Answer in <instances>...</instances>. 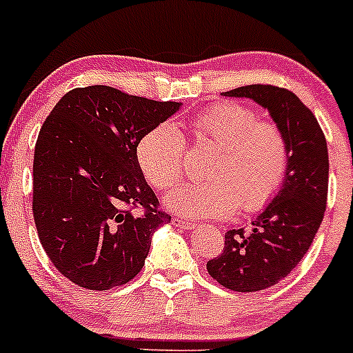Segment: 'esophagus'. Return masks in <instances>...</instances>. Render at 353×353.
<instances>
[{
    "mask_svg": "<svg viewBox=\"0 0 353 353\" xmlns=\"http://www.w3.org/2000/svg\"><path fill=\"white\" fill-rule=\"evenodd\" d=\"M172 225H176V228L179 229H184V230H190L196 228V224L194 222H189V221H182V219H177V217H172Z\"/></svg>",
    "mask_w": 353,
    "mask_h": 353,
    "instance_id": "1",
    "label": "esophagus"
}]
</instances>
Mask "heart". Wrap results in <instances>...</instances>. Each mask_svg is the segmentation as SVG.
I'll return each instance as SVG.
<instances>
[{"label":"heart","instance_id":"obj_1","mask_svg":"<svg viewBox=\"0 0 353 353\" xmlns=\"http://www.w3.org/2000/svg\"><path fill=\"white\" fill-rule=\"evenodd\" d=\"M197 144L219 154L204 172L208 182L171 190L165 205L190 219H224L237 209L259 212L277 196L290 161L287 136L275 123L241 103H217L190 119ZM136 159L144 179L157 190L172 188L184 174L185 139L174 123L154 125L141 137Z\"/></svg>","mask_w":353,"mask_h":353}]
</instances>
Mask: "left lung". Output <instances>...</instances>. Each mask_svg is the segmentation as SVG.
I'll return each mask as SVG.
<instances>
[{
	"instance_id": "1",
	"label": "left lung",
	"mask_w": 353,
	"mask_h": 353,
	"mask_svg": "<svg viewBox=\"0 0 353 353\" xmlns=\"http://www.w3.org/2000/svg\"><path fill=\"white\" fill-rule=\"evenodd\" d=\"M224 96L250 98L269 109L290 148L282 188L252 221V230L225 232L222 254L208 262L209 275L225 289L257 292L285 279L310 249L327 205L329 152L314 112L289 89L250 84Z\"/></svg>"
}]
</instances>
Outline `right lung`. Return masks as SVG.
I'll use <instances>...</instances> for the list:
<instances>
[{"label":"right lung","instance_id":"obj_1","mask_svg":"<svg viewBox=\"0 0 353 353\" xmlns=\"http://www.w3.org/2000/svg\"><path fill=\"white\" fill-rule=\"evenodd\" d=\"M179 106L101 84L76 88L39 129L36 230L52 265L76 285L109 290L128 283L143 269L154 230L171 222L141 172L136 148ZM132 208L141 209L139 216Z\"/></svg>","mask_w":353,"mask_h":353}]
</instances>
